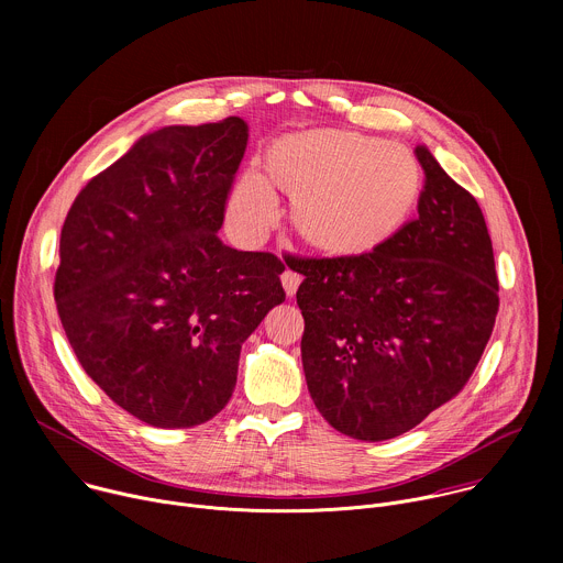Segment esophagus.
<instances>
[{
  "label": "esophagus",
  "instance_id": "esophagus-1",
  "mask_svg": "<svg viewBox=\"0 0 563 563\" xmlns=\"http://www.w3.org/2000/svg\"><path fill=\"white\" fill-rule=\"evenodd\" d=\"M280 280H283V287H285V294H287V296H294L296 289H298V285H300V276H298L296 272L287 269V272H283Z\"/></svg>",
  "mask_w": 563,
  "mask_h": 563
}]
</instances>
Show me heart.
<instances>
[{
  "instance_id": "b5f03b06",
  "label": "heart",
  "mask_w": 563,
  "mask_h": 563,
  "mask_svg": "<svg viewBox=\"0 0 563 563\" xmlns=\"http://www.w3.org/2000/svg\"><path fill=\"white\" fill-rule=\"evenodd\" d=\"M263 169L240 174L229 194L233 231L261 238L278 216L274 191H283L300 243L334 258L385 247L408 227L426 187L410 148L345 129L283 135L267 146Z\"/></svg>"
}]
</instances>
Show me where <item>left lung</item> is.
<instances>
[{
  "label": "left lung",
  "mask_w": 563,
  "mask_h": 563,
  "mask_svg": "<svg viewBox=\"0 0 563 563\" xmlns=\"http://www.w3.org/2000/svg\"><path fill=\"white\" fill-rule=\"evenodd\" d=\"M415 153L426 174L417 220L372 254L296 263L309 394L358 441L400 437L454 398L499 311L481 207L426 146Z\"/></svg>",
  "instance_id": "obj_1"
}]
</instances>
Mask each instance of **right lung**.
<instances>
[{"label": "right lung", "mask_w": 563, "mask_h": 563, "mask_svg": "<svg viewBox=\"0 0 563 563\" xmlns=\"http://www.w3.org/2000/svg\"><path fill=\"white\" fill-rule=\"evenodd\" d=\"M245 120L142 135L70 205L55 274L66 339L122 410L194 428L231 398L240 347L285 300V265L218 238Z\"/></svg>", "instance_id": "right-lung-1"}]
</instances>
